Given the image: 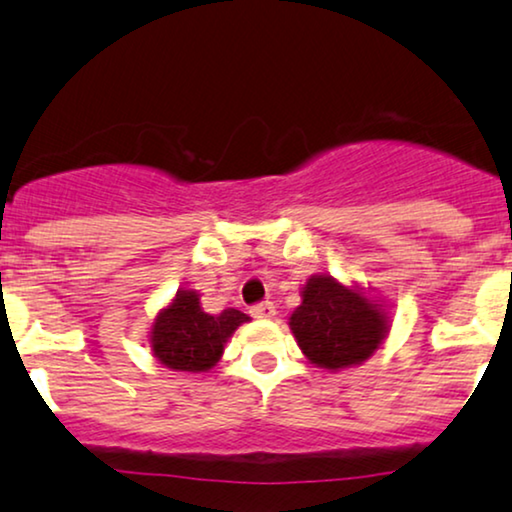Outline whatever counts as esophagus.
<instances>
[{"label":"esophagus","instance_id":"1","mask_svg":"<svg viewBox=\"0 0 512 512\" xmlns=\"http://www.w3.org/2000/svg\"><path fill=\"white\" fill-rule=\"evenodd\" d=\"M251 317H256V320H272L275 317V305L272 303H258L251 308Z\"/></svg>","mask_w":512,"mask_h":512}]
</instances>
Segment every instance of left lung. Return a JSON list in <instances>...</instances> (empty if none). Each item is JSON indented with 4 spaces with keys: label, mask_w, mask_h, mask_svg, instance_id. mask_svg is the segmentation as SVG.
<instances>
[{
    "label": "left lung",
    "mask_w": 512,
    "mask_h": 512,
    "mask_svg": "<svg viewBox=\"0 0 512 512\" xmlns=\"http://www.w3.org/2000/svg\"><path fill=\"white\" fill-rule=\"evenodd\" d=\"M301 305L289 327L298 348L315 367L341 371L367 362L390 331L386 305L353 284L331 275H313L303 284Z\"/></svg>",
    "instance_id": "1"
}]
</instances>
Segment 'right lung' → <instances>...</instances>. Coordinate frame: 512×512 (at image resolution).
I'll use <instances>...</instances> for the list:
<instances>
[{
  "label": "right lung",
  "instance_id": "1",
  "mask_svg": "<svg viewBox=\"0 0 512 512\" xmlns=\"http://www.w3.org/2000/svg\"><path fill=\"white\" fill-rule=\"evenodd\" d=\"M249 322L242 310L228 308L221 315L204 313L195 289H178L150 327V350L159 364L174 371H209L221 360L225 343L240 324Z\"/></svg>",
  "mask_w": 512,
  "mask_h": 512
}]
</instances>
